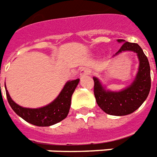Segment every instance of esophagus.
Instances as JSON below:
<instances>
[{"label": "esophagus", "instance_id": "obj_1", "mask_svg": "<svg viewBox=\"0 0 157 157\" xmlns=\"http://www.w3.org/2000/svg\"><path fill=\"white\" fill-rule=\"evenodd\" d=\"M89 74H90V70L88 68H83V69H81V71H80V78H83L84 76L88 75Z\"/></svg>", "mask_w": 157, "mask_h": 157}]
</instances>
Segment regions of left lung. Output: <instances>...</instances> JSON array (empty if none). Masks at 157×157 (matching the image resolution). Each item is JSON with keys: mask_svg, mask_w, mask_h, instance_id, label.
<instances>
[{"mask_svg": "<svg viewBox=\"0 0 157 157\" xmlns=\"http://www.w3.org/2000/svg\"><path fill=\"white\" fill-rule=\"evenodd\" d=\"M117 42L123 44L113 57L126 51L136 54L139 66L136 77L130 85L120 91L108 90L98 78L94 77V95L98 105L106 113L125 116L138 109L147 99L151 89V69L147 57L137 44L124 40H117Z\"/></svg>", "mask_w": 157, "mask_h": 157, "instance_id": "1", "label": "left lung"}]
</instances>
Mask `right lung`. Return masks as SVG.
Wrapping results in <instances>:
<instances>
[{"mask_svg":"<svg viewBox=\"0 0 157 157\" xmlns=\"http://www.w3.org/2000/svg\"><path fill=\"white\" fill-rule=\"evenodd\" d=\"M79 83V78L69 80L64 84L63 89L53 102L48 105L38 108H24L18 105L11 99L6 87L7 100L9 104L18 116L30 124L38 127H49L55 125L68 116L71 105V98L75 88Z\"/></svg>","mask_w":157,"mask_h":157,"instance_id":"add662e5","label":"right lung"}]
</instances>
